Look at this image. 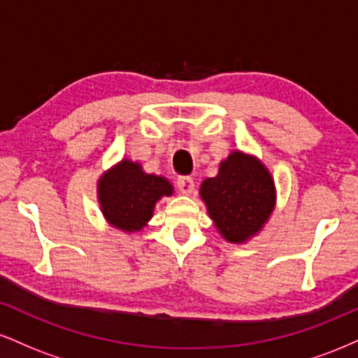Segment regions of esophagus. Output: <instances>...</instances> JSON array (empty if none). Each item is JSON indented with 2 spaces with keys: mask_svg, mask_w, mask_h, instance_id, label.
<instances>
[{
  "mask_svg": "<svg viewBox=\"0 0 358 358\" xmlns=\"http://www.w3.org/2000/svg\"><path fill=\"white\" fill-rule=\"evenodd\" d=\"M176 185H178V190L182 192L183 195H190V193L195 190V182H193V178H190V176H180Z\"/></svg>",
  "mask_w": 358,
  "mask_h": 358,
  "instance_id": "34e87169",
  "label": "esophagus"
}]
</instances>
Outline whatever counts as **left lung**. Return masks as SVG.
Here are the masks:
<instances>
[{
  "label": "left lung",
  "instance_id": "1",
  "mask_svg": "<svg viewBox=\"0 0 358 358\" xmlns=\"http://www.w3.org/2000/svg\"><path fill=\"white\" fill-rule=\"evenodd\" d=\"M200 199L217 232L232 244H245L274 212L276 185L257 156L234 150L220 162L217 176L200 185Z\"/></svg>",
  "mask_w": 358,
  "mask_h": 358
}]
</instances>
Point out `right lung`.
Returning <instances> with one entry per match:
<instances>
[{
  "label": "right lung",
  "instance_id": "obj_1",
  "mask_svg": "<svg viewBox=\"0 0 358 358\" xmlns=\"http://www.w3.org/2000/svg\"><path fill=\"white\" fill-rule=\"evenodd\" d=\"M173 195L165 176L146 173L141 163L122 158L99 176L97 202L110 227L126 234L139 232L153 217L163 196Z\"/></svg>",
  "mask_w": 358,
  "mask_h": 358
}]
</instances>
